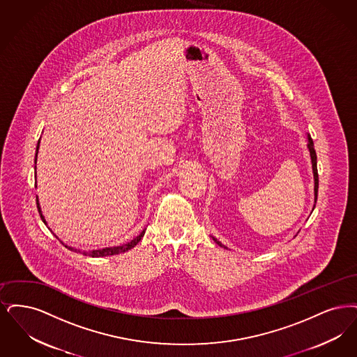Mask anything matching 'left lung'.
Returning <instances> with one entry per match:
<instances>
[{
	"label": "left lung",
	"mask_w": 357,
	"mask_h": 357,
	"mask_svg": "<svg viewBox=\"0 0 357 357\" xmlns=\"http://www.w3.org/2000/svg\"><path fill=\"white\" fill-rule=\"evenodd\" d=\"M308 142V148H310V158H312V168H313V176H314V202H317V192H319V173H317V155H316V151L313 148V141L312 139ZM216 241V244H218L220 247H224L220 241H218L216 238H213ZM225 248V247H224Z\"/></svg>",
	"instance_id": "obj_1"
}]
</instances>
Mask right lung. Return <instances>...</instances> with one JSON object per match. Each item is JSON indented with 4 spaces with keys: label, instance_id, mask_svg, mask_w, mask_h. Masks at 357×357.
Here are the masks:
<instances>
[{
    "label": "right lung",
    "instance_id": "1",
    "mask_svg": "<svg viewBox=\"0 0 357 357\" xmlns=\"http://www.w3.org/2000/svg\"><path fill=\"white\" fill-rule=\"evenodd\" d=\"M38 145H40V141H38V144H37V153H38ZM37 153H36V160H37ZM37 208H38V213H40V216L43 218V221L47 224V221H45V218L43 216V212H41V208H40V204H38V199H37ZM144 233H145V229L142 231V232L139 233V236L136 237V238H133L130 243H128V244H124V245H121V247H113V248H105V249H98V250H92L91 253H88L89 256H92V257H104V256H113V255H119V253H124L126 250H129V249L133 248L135 245H137L139 244V240L142 238V236H144ZM66 247V245H65ZM68 249H70V250H73V252H77V249L69 248V247H66ZM79 252V250H78ZM84 255H85V252H84Z\"/></svg>",
    "mask_w": 357,
    "mask_h": 357
}]
</instances>
